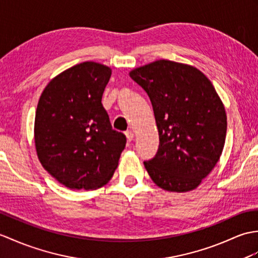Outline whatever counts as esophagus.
Here are the masks:
<instances>
[{"label": "esophagus", "mask_w": 258, "mask_h": 258, "mask_svg": "<svg viewBox=\"0 0 258 258\" xmlns=\"http://www.w3.org/2000/svg\"><path fill=\"white\" fill-rule=\"evenodd\" d=\"M125 135H126V139H127V141H133V139H134V133L132 131H126L125 132Z\"/></svg>", "instance_id": "esophagus-1"}]
</instances>
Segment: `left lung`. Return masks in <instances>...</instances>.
Returning <instances> with one entry per match:
<instances>
[{"label":"left lung","instance_id":"left-lung-1","mask_svg":"<svg viewBox=\"0 0 258 258\" xmlns=\"http://www.w3.org/2000/svg\"><path fill=\"white\" fill-rule=\"evenodd\" d=\"M151 99L159 147L144 166L159 188L196 189L222 154L224 105L211 81L194 66L160 59L130 71Z\"/></svg>","mask_w":258,"mask_h":258}]
</instances>
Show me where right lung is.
<instances>
[{
  "instance_id": "add662e5",
  "label": "right lung",
  "mask_w": 258,
  "mask_h": 258,
  "mask_svg": "<svg viewBox=\"0 0 258 258\" xmlns=\"http://www.w3.org/2000/svg\"><path fill=\"white\" fill-rule=\"evenodd\" d=\"M111 75L102 63H78L51 79L39 98L36 153L45 170L69 189L106 184L126 144L101 102Z\"/></svg>"
}]
</instances>
